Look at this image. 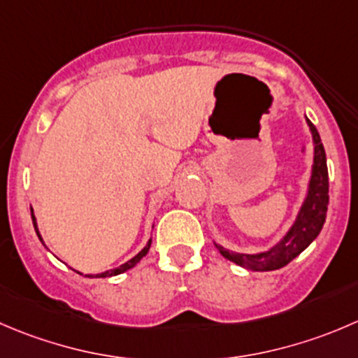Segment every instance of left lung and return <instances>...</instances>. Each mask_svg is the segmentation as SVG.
I'll return each instance as SVG.
<instances>
[{"instance_id":"8db88e82","label":"left lung","mask_w":358,"mask_h":358,"mask_svg":"<svg viewBox=\"0 0 358 358\" xmlns=\"http://www.w3.org/2000/svg\"><path fill=\"white\" fill-rule=\"evenodd\" d=\"M308 126H310L311 134H313L315 161L313 173H311L310 190H308L306 201H304L303 208H301L299 215H297V220L294 222V225L287 232L285 238L278 245L273 246L271 250H267V252L255 253V255H246V253L229 252L224 246L215 245L225 259L232 260V262L246 267V269H252V271H275V269H280V267L292 262L320 234L325 217H327L329 206L327 159H325L324 145H322L317 127L310 120H308Z\"/></svg>"}]
</instances>
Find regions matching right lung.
Returning <instances> with one entry per match:
<instances>
[{"label":"right lung","instance_id":"1","mask_svg":"<svg viewBox=\"0 0 358 358\" xmlns=\"http://www.w3.org/2000/svg\"><path fill=\"white\" fill-rule=\"evenodd\" d=\"M31 218H33L34 231H36L38 238H40V241H41V236H40V232H38V227H36V218H34V215H33V210H31ZM150 245H152V239H150V241L147 243V246H145V248L141 250V252L138 253L136 257H133V259H131V260H127L126 264H122V266H120V267H117V269H110V271H105V273H101V275H96V276H98V278H106V276H115V275H120V273L127 271V269H131V267H133L134 264H138V262H140L141 259H143L145 255H147V253H148V250H150ZM85 276H89V278H94V276H92V275H85Z\"/></svg>","mask_w":358,"mask_h":358}]
</instances>
